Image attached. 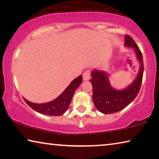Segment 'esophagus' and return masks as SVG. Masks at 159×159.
Segmentation results:
<instances>
[{
  "instance_id": "esophagus-1",
  "label": "esophagus",
  "mask_w": 159,
  "mask_h": 159,
  "mask_svg": "<svg viewBox=\"0 0 159 159\" xmlns=\"http://www.w3.org/2000/svg\"><path fill=\"white\" fill-rule=\"evenodd\" d=\"M83 80H88L90 79V72L89 70H87L83 74Z\"/></svg>"
}]
</instances>
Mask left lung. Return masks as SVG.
I'll return each mask as SVG.
<instances>
[{"mask_svg": "<svg viewBox=\"0 0 159 159\" xmlns=\"http://www.w3.org/2000/svg\"><path fill=\"white\" fill-rule=\"evenodd\" d=\"M125 47L134 48L139 64L138 76L130 85L125 89L116 90L111 86L106 71L94 69L91 72L93 103L102 114H112L123 109L134 100L140 90L144 71L142 52L132 37L125 35Z\"/></svg>", "mask_w": 159, "mask_h": 159, "instance_id": "8db88e82", "label": "left lung"}]
</instances>
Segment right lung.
<instances>
[{
    "label": "right lung",
    "instance_id": "add662e5",
    "mask_svg": "<svg viewBox=\"0 0 159 159\" xmlns=\"http://www.w3.org/2000/svg\"><path fill=\"white\" fill-rule=\"evenodd\" d=\"M83 77L81 75L72 80L63 93L54 100L46 103L36 104L33 103L24 98L26 103L35 111L40 114L48 116H61L64 114L68 109L73 98L75 91L82 83Z\"/></svg>",
    "mask_w": 159,
    "mask_h": 159
}]
</instances>
